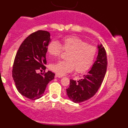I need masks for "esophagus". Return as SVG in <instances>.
<instances>
[{
	"instance_id": "34e87169",
	"label": "esophagus",
	"mask_w": 128,
	"mask_h": 128,
	"mask_svg": "<svg viewBox=\"0 0 128 128\" xmlns=\"http://www.w3.org/2000/svg\"><path fill=\"white\" fill-rule=\"evenodd\" d=\"M62 77H63L62 75H61V74H58V73H56V74H55V78H62Z\"/></svg>"
}]
</instances>
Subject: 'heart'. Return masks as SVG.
Instances as JSON below:
<instances>
[{
    "label": "heart",
    "mask_w": 128,
    "mask_h": 128,
    "mask_svg": "<svg viewBox=\"0 0 128 128\" xmlns=\"http://www.w3.org/2000/svg\"><path fill=\"white\" fill-rule=\"evenodd\" d=\"M62 46L61 47V46ZM62 50L68 52L65 60H59L50 65V70L64 75L74 69L78 73H83L90 69L97 54V48L78 36H68L59 42L52 40L49 43L47 51L50 55L58 56Z\"/></svg>",
    "instance_id": "b5f03b06"
}]
</instances>
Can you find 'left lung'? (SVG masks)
Listing matches in <instances>:
<instances>
[{
    "mask_svg": "<svg viewBox=\"0 0 128 128\" xmlns=\"http://www.w3.org/2000/svg\"><path fill=\"white\" fill-rule=\"evenodd\" d=\"M98 53L91 70L79 80H70L66 92L73 102L80 103L90 99L97 92L106 75L107 59L102 45H98Z\"/></svg>",
    "mask_w": 128,
    "mask_h": 128,
    "instance_id": "1",
    "label": "left lung"
}]
</instances>
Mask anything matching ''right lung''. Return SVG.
<instances>
[{
  "label": "right lung",
  "mask_w": 128,
  "mask_h": 128,
  "mask_svg": "<svg viewBox=\"0 0 128 128\" xmlns=\"http://www.w3.org/2000/svg\"><path fill=\"white\" fill-rule=\"evenodd\" d=\"M50 41L48 31L32 33L21 44L14 60L12 76L17 90L32 100L42 97L46 86L55 76L50 70L38 73L46 69L47 47Z\"/></svg>",
  "instance_id": "1"
}]
</instances>
